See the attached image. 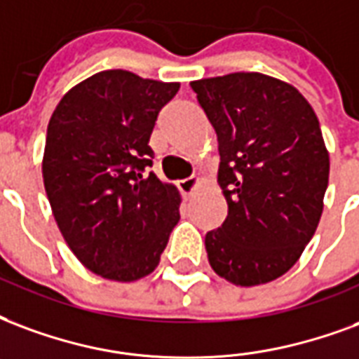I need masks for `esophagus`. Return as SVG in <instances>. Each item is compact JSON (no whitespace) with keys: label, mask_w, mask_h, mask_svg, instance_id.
Masks as SVG:
<instances>
[{"label":"esophagus","mask_w":359,"mask_h":359,"mask_svg":"<svg viewBox=\"0 0 359 359\" xmlns=\"http://www.w3.org/2000/svg\"><path fill=\"white\" fill-rule=\"evenodd\" d=\"M201 187V179H198V177H192V179H184L180 180L179 182V190L182 192V196H187V198H190L198 188Z\"/></svg>","instance_id":"obj_1"}]
</instances>
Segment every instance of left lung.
Instances as JSON below:
<instances>
[{
    "label": "left lung",
    "mask_w": 359,
    "mask_h": 359,
    "mask_svg": "<svg viewBox=\"0 0 359 359\" xmlns=\"http://www.w3.org/2000/svg\"><path fill=\"white\" fill-rule=\"evenodd\" d=\"M219 140L228 215L207 232L215 274L240 287L278 280L320 224L329 152L314 108L287 81L233 72L190 81Z\"/></svg>",
    "instance_id": "8db88e82"
}]
</instances>
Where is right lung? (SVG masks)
<instances>
[{"mask_svg": "<svg viewBox=\"0 0 359 359\" xmlns=\"http://www.w3.org/2000/svg\"><path fill=\"white\" fill-rule=\"evenodd\" d=\"M179 87L98 72L74 85L49 119L45 192L72 253L100 278L129 283L152 274L179 222L177 187L144 172L158 112Z\"/></svg>", "mask_w": 359, "mask_h": 359, "instance_id": "right-lung-1", "label": "right lung"}]
</instances>
